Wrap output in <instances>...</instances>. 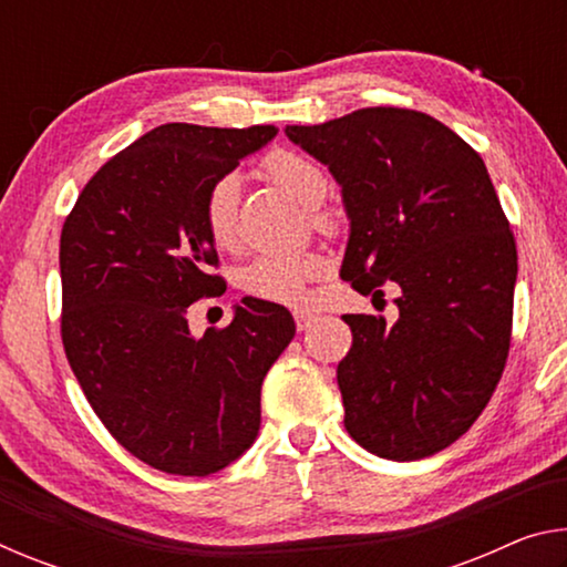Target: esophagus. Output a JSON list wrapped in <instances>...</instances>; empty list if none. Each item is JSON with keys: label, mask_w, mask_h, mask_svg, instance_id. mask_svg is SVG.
Returning <instances> with one entry per match:
<instances>
[{"label": "esophagus", "mask_w": 567, "mask_h": 567, "mask_svg": "<svg viewBox=\"0 0 567 567\" xmlns=\"http://www.w3.org/2000/svg\"><path fill=\"white\" fill-rule=\"evenodd\" d=\"M315 320H318V318H315L312 312H305V310H297V312H295V324H297V330H300V332L310 328V324H312Z\"/></svg>", "instance_id": "esophagus-1"}]
</instances>
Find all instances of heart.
Instances as JSON below:
<instances>
[{
    "instance_id": "b5f03b06",
    "label": "heart",
    "mask_w": 567,
    "mask_h": 567,
    "mask_svg": "<svg viewBox=\"0 0 567 567\" xmlns=\"http://www.w3.org/2000/svg\"><path fill=\"white\" fill-rule=\"evenodd\" d=\"M260 172L270 185L307 207L315 227L322 233L334 229V215L318 207L328 195V172L312 157L295 150H275L260 162ZM239 197H243V189H239V179L235 175H223L207 189L203 223L207 237L217 249H235L239 243ZM322 272L324 260L318 252L265 255L239 272V287L247 295L267 302L302 307L307 305V282Z\"/></svg>"
}]
</instances>
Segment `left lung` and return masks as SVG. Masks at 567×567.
Returning <instances> with one entry per match:
<instances>
[{
  "mask_svg": "<svg viewBox=\"0 0 567 567\" xmlns=\"http://www.w3.org/2000/svg\"><path fill=\"white\" fill-rule=\"evenodd\" d=\"M285 134L342 187V280L372 302L385 282L400 287L395 322L342 318L344 427L378 457L435 455L480 417L511 350L517 252L485 162L443 122L402 107Z\"/></svg>",
  "mask_w": 567,
  "mask_h": 567,
  "instance_id": "8db88e82",
  "label": "left lung"
}]
</instances>
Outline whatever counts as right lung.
Returning a JSON list of instances; mask_svg holds the SVG:
<instances>
[{
  "label": "right lung",
  "mask_w": 567,
  "mask_h": 567,
  "mask_svg": "<svg viewBox=\"0 0 567 567\" xmlns=\"http://www.w3.org/2000/svg\"><path fill=\"white\" fill-rule=\"evenodd\" d=\"M275 134L162 124L102 165L64 219L66 360L112 437L162 473L213 475L255 443L262 380L295 338L292 315L257 297L223 330L187 324L223 285L207 189Z\"/></svg>",
  "instance_id": "add662e5"
}]
</instances>
